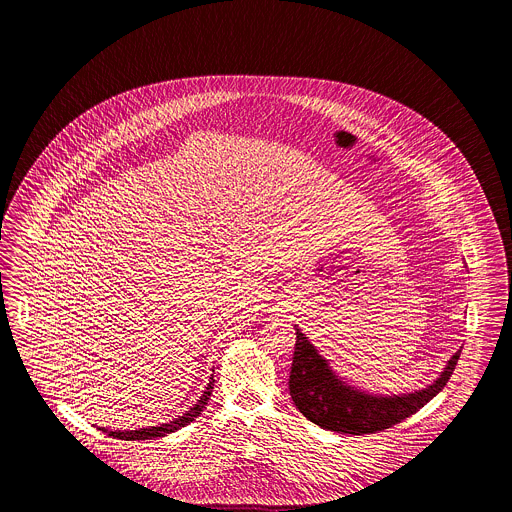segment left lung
<instances>
[{
  "label": "left lung",
  "mask_w": 512,
  "mask_h": 512,
  "mask_svg": "<svg viewBox=\"0 0 512 512\" xmlns=\"http://www.w3.org/2000/svg\"><path fill=\"white\" fill-rule=\"evenodd\" d=\"M295 329V354L289 377L291 399L310 422L337 433H376L403 422L430 403L447 385L460 358V350H457L441 376L420 391L391 397L372 395L337 376L308 337L298 327Z\"/></svg>",
  "instance_id": "obj_1"
}]
</instances>
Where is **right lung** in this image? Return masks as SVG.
<instances>
[{
	"mask_svg": "<svg viewBox=\"0 0 512 512\" xmlns=\"http://www.w3.org/2000/svg\"><path fill=\"white\" fill-rule=\"evenodd\" d=\"M212 389H214V376L210 377V383L208 387L204 389L202 397L198 399V403L194 404L190 410H187L183 416L179 418H173L169 420L167 424H160V426H148V428H140V430H117L111 431L106 428H100L104 433H108L111 437H117V439H125V441H144V439H152V437H163L167 433H173V431L181 430L185 426H189L192 420H196L202 410L206 408V404L210 401V395H212Z\"/></svg>",
	"mask_w": 512,
	"mask_h": 512,
	"instance_id": "1",
	"label": "right lung"
}]
</instances>
